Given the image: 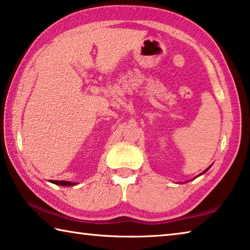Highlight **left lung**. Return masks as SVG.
<instances>
[{
  "instance_id": "left-lung-1",
  "label": "left lung",
  "mask_w": 250,
  "mask_h": 250,
  "mask_svg": "<svg viewBox=\"0 0 250 250\" xmlns=\"http://www.w3.org/2000/svg\"><path fill=\"white\" fill-rule=\"evenodd\" d=\"M210 167H211V166H210ZM209 167H207L205 171H203V172L201 173V174H200V175H202V174H204V173H205V172H207V171H208V170H209ZM200 175H197V176H200ZM197 176H196V177H197ZM196 177H194V179H196Z\"/></svg>"
}]
</instances>
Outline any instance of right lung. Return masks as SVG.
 <instances>
[{"label": "right lung", "mask_w": 250, "mask_h": 250, "mask_svg": "<svg viewBox=\"0 0 250 250\" xmlns=\"http://www.w3.org/2000/svg\"><path fill=\"white\" fill-rule=\"evenodd\" d=\"M49 182H50V183H54L56 185H62V186H73V185L77 184V183H75V182H69V181H53V180H50Z\"/></svg>", "instance_id": "1"}]
</instances>
